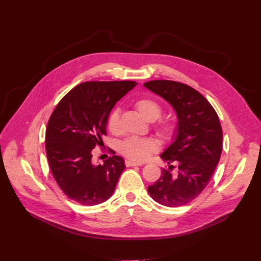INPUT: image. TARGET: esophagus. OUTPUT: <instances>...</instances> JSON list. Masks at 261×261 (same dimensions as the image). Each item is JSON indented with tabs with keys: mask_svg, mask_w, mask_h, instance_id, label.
Listing matches in <instances>:
<instances>
[{
	"mask_svg": "<svg viewBox=\"0 0 261 261\" xmlns=\"http://www.w3.org/2000/svg\"><path fill=\"white\" fill-rule=\"evenodd\" d=\"M125 164H126L127 167H131V166H140V165H142L141 163L134 162V161H131V160H127V161L125 162Z\"/></svg>",
	"mask_w": 261,
	"mask_h": 261,
	"instance_id": "obj_1",
	"label": "esophagus"
}]
</instances>
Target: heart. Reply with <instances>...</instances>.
Segmentation results:
<instances>
[{"instance_id": "obj_1", "label": "heart", "mask_w": 261, "mask_h": 261, "mask_svg": "<svg viewBox=\"0 0 261 261\" xmlns=\"http://www.w3.org/2000/svg\"><path fill=\"white\" fill-rule=\"evenodd\" d=\"M134 107L138 114L148 122L158 120L162 115V106L151 98H140L134 102ZM107 128L113 134L120 132V111L114 109L108 116ZM155 130L158 135L165 139H171L177 130L174 122L169 120H159L155 124ZM158 150V143L152 138L130 137L120 144V152L130 160L141 162L150 158Z\"/></svg>"}]
</instances>
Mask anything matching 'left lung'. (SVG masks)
<instances>
[{
  "mask_svg": "<svg viewBox=\"0 0 261 261\" xmlns=\"http://www.w3.org/2000/svg\"><path fill=\"white\" fill-rule=\"evenodd\" d=\"M143 86L165 99L175 110L177 130L161 154L169 164L147 191L158 203L177 207L195 199L210 182L222 153L223 133L211 103L193 88L173 81H151ZM178 166V173L171 170Z\"/></svg>",
  "mask_w": 261,
  "mask_h": 261,
  "instance_id": "left-lung-1",
  "label": "left lung"
}]
</instances>
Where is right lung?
I'll list each match as a JSON object with an SVG mask.
<instances>
[{"instance_id":"obj_1","label":"right lung","mask_w":261,"mask_h":261,"mask_svg":"<svg viewBox=\"0 0 261 261\" xmlns=\"http://www.w3.org/2000/svg\"><path fill=\"white\" fill-rule=\"evenodd\" d=\"M135 82H86L66 94L51 114L45 148L51 173L61 190L83 205H96L113 195L125 169L124 159L109 157L92 163V150L103 144L107 119Z\"/></svg>"}]
</instances>
